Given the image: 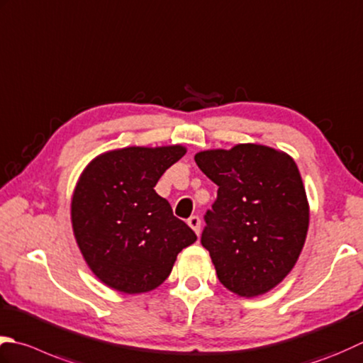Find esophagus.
<instances>
[{
    "label": "esophagus",
    "instance_id": "obj_1",
    "mask_svg": "<svg viewBox=\"0 0 363 363\" xmlns=\"http://www.w3.org/2000/svg\"><path fill=\"white\" fill-rule=\"evenodd\" d=\"M187 223H189V226L191 230H194L196 234H200V230H201V218L198 217V216H191L189 220H187Z\"/></svg>",
    "mask_w": 363,
    "mask_h": 363
}]
</instances>
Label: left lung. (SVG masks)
Here are the masks:
<instances>
[{
  "label": "left lung",
  "mask_w": 363,
  "mask_h": 363,
  "mask_svg": "<svg viewBox=\"0 0 363 363\" xmlns=\"http://www.w3.org/2000/svg\"><path fill=\"white\" fill-rule=\"evenodd\" d=\"M217 184L201 244L220 283L244 297L264 294L285 279L308 231V201L296 162L262 145H238L195 155Z\"/></svg>",
  "instance_id": "1"
}]
</instances>
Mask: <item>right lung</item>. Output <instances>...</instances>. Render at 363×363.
Wrapping results in <instances>:
<instances>
[{"label":"right lung","instance_id":"1","mask_svg":"<svg viewBox=\"0 0 363 363\" xmlns=\"http://www.w3.org/2000/svg\"><path fill=\"white\" fill-rule=\"evenodd\" d=\"M186 147H123L84 168L72 196L77 244L91 271L121 293H146L162 285L177 253L196 240L173 216L155 184Z\"/></svg>","mask_w":363,"mask_h":363}]
</instances>
